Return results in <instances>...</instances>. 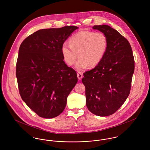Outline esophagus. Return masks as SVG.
<instances>
[{
	"label": "esophagus",
	"instance_id": "esophagus-1",
	"mask_svg": "<svg viewBox=\"0 0 150 150\" xmlns=\"http://www.w3.org/2000/svg\"><path fill=\"white\" fill-rule=\"evenodd\" d=\"M77 77H78V79L79 80H81L83 78V73L81 72H80V71H78L77 73Z\"/></svg>",
	"mask_w": 150,
	"mask_h": 150
}]
</instances>
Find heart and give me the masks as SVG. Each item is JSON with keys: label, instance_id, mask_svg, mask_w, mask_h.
Instances as JSON below:
<instances>
[{"label": "heart", "instance_id": "obj_1", "mask_svg": "<svg viewBox=\"0 0 150 150\" xmlns=\"http://www.w3.org/2000/svg\"><path fill=\"white\" fill-rule=\"evenodd\" d=\"M108 40L102 32L82 30L72 35L69 45L64 43L61 48L64 62L71 66L80 58L76 67L78 70L86 69L88 66L93 67L103 59L107 50Z\"/></svg>", "mask_w": 150, "mask_h": 150}]
</instances>
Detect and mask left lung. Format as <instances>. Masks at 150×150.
I'll return each mask as SVG.
<instances>
[{
  "label": "left lung",
  "mask_w": 150,
  "mask_h": 150,
  "mask_svg": "<svg viewBox=\"0 0 150 150\" xmlns=\"http://www.w3.org/2000/svg\"><path fill=\"white\" fill-rule=\"evenodd\" d=\"M107 36L108 45L102 61L86 71V105L93 114L106 117L115 112L130 93L134 60L128 40L108 25H95Z\"/></svg>",
  "instance_id": "1"
}]
</instances>
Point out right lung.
I'll list each match as a JSON object with an SVG mask.
<instances>
[{
  "label": "right lung",
  "instance_id": "right-lung-1",
  "mask_svg": "<svg viewBox=\"0 0 150 150\" xmlns=\"http://www.w3.org/2000/svg\"><path fill=\"white\" fill-rule=\"evenodd\" d=\"M79 28L43 29L21 43L16 77L22 99L39 117L52 118L63 112L67 98L77 83L76 71L65 64L61 48Z\"/></svg>",
  "mask_w": 150,
  "mask_h": 150
}]
</instances>
